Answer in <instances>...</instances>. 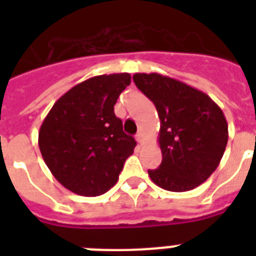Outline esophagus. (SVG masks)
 Here are the masks:
<instances>
[{"instance_id": "esophagus-1", "label": "esophagus", "mask_w": 256, "mask_h": 256, "mask_svg": "<svg viewBox=\"0 0 256 256\" xmlns=\"http://www.w3.org/2000/svg\"><path fill=\"white\" fill-rule=\"evenodd\" d=\"M136 142H138V144H144V134H142V132H138V134H136Z\"/></svg>"}]
</instances>
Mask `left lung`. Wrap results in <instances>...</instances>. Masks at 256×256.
<instances>
[{"label":"left lung","instance_id":"8db88e82","mask_svg":"<svg viewBox=\"0 0 256 256\" xmlns=\"http://www.w3.org/2000/svg\"><path fill=\"white\" fill-rule=\"evenodd\" d=\"M156 104L160 120L162 164L148 175L156 186L182 192L210 176L222 160L228 126L218 104L198 88L158 73L132 76Z\"/></svg>","mask_w":256,"mask_h":256}]
</instances>
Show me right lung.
<instances>
[{
	"label": "right lung",
	"mask_w": 256,
	"mask_h": 256,
	"mask_svg": "<svg viewBox=\"0 0 256 256\" xmlns=\"http://www.w3.org/2000/svg\"><path fill=\"white\" fill-rule=\"evenodd\" d=\"M128 73L88 78L53 104L38 132L46 166L68 190L82 196L104 194L116 183L136 140L124 132L114 104Z\"/></svg>",
	"instance_id": "add662e5"
}]
</instances>
